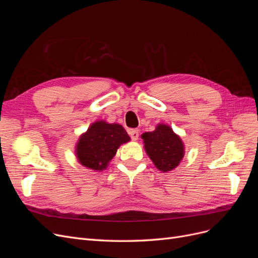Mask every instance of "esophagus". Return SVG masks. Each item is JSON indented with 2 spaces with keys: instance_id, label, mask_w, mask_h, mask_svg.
<instances>
[{
  "instance_id": "34e87169",
  "label": "esophagus",
  "mask_w": 258,
  "mask_h": 258,
  "mask_svg": "<svg viewBox=\"0 0 258 258\" xmlns=\"http://www.w3.org/2000/svg\"><path fill=\"white\" fill-rule=\"evenodd\" d=\"M129 136L132 140H134V141H137V140L139 139V129H130Z\"/></svg>"
}]
</instances>
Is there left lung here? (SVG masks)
<instances>
[{
	"instance_id": "obj_1",
	"label": "left lung",
	"mask_w": 258,
	"mask_h": 258,
	"mask_svg": "<svg viewBox=\"0 0 258 258\" xmlns=\"http://www.w3.org/2000/svg\"><path fill=\"white\" fill-rule=\"evenodd\" d=\"M141 138L147 155L162 172L177 167L184 157L181 139L167 124H158L155 131L145 132Z\"/></svg>"
}]
</instances>
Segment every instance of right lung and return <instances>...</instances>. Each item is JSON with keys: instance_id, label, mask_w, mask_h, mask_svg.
I'll list each match as a JSON object with an SVG mask.
<instances>
[{"instance_id": "right-lung-1", "label": "right lung", "mask_w": 258, "mask_h": 258, "mask_svg": "<svg viewBox=\"0 0 258 258\" xmlns=\"http://www.w3.org/2000/svg\"><path fill=\"white\" fill-rule=\"evenodd\" d=\"M129 140L128 134L120 124L97 121L91 124L77 143V158L83 166L91 170H103L119 145Z\"/></svg>"}]
</instances>
